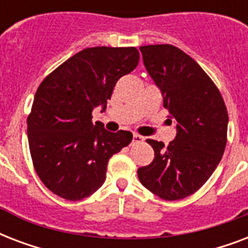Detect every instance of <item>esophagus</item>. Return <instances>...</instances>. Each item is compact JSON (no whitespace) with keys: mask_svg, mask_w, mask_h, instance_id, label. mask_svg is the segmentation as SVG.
<instances>
[{"mask_svg":"<svg viewBox=\"0 0 248 248\" xmlns=\"http://www.w3.org/2000/svg\"><path fill=\"white\" fill-rule=\"evenodd\" d=\"M143 140H144L143 136L138 135V134H134V135H132V143H141Z\"/></svg>","mask_w":248,"mask_h":248,"instance_id":"esophagus-1","label":"esophagus"}]
</instances>
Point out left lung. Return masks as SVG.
I'll use <instances>...</instances> for the list:
<instances>
[{
    "label": "left lung",
    "mask_w": 248,
    "mask_h": 248,
    "mask_svg": "<svg viewBox=\"0 0 248 248\" xmlns=\"http://www.w3.org/2000/svg\"><path fill=\"white\" fill-rule=\"evenodd\" d=\"M144 67L169 109L176 136L165 147L147 139L155 159L138 170L140 183L159 198L176 201L197 192L219 165L227 145L228 112L202 68L172 45L139 48Z\"/></svg>",
    "instance_id": "1"
}]
</instances>
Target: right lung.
<instances>
[{"label": "right lung", "instance_id": "add662e5", "mask_svg": "<svg viewBox=\"0 0 248 248\" xmlns=\"http://www.w3.org/2000/svg\"><path fill=\"white\" fill-rule=\"evenodd\" d=\"M139 63L135 47H90L64 62L42 81L27 120L37 175L56 196L79 201L104 184L109 158L132 134L93 124V108H107L117 81Z\"/></svg>", "mask_w": 248, "mask_h": 248}]
</instances>
